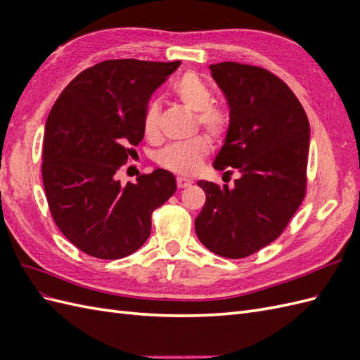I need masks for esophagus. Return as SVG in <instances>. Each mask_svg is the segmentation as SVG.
I'll return each instance as SVG.
<instances>
[{
	"label": "esophagus",
	"mask_w": 360,
	"mask_h": 360,
	"mask_svg": "<svg viewBox=\"0 0 360 360\" xmlns=\"http://www.w3.org/2000/svg\"><path fill=\"white\" fill-rule=\"evenodd\" d=\"M191 184H192V181L189 179H186V177H177V188L179 189L188 188V186H191Z\"/></svg>",
	"instance_id": "34e87169"
}]
</instances>
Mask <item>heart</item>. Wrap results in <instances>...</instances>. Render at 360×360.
<instances>
[{
  "label": "heart",
  "instance_id": "obj_1",
  "mask_svg": "<svg viewBox=\"0 0 360 360\" xmlns=\"http://www.w3.org/2000/svg\"><path fill=\"white\" fill-rule=\"evenodd\" d=\"M174 94L186 110L197 112V126L216 141L224 139L231 126V115L225 106L213 102V90L200 75L184 73L174 85ZM160 103L150 102L144 114V132L147 136L159 134ZM212 144L209 138L197 136L186 143H174L162 148L156 155V162L160 167L172 172L192 176L198 172L202 160L209 156Z\"/></svg>",
  "mask_w": 360,
  "mask_h": 360
}]
</instances>
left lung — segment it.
<instances>
[{"label":"left lung","mask_w":360,"mask_h":360,"mask_svg":"<svg viewBox=\"0 0 360 360\" xmlns=\"http://www.w3.org/2000/svg\"><path fill=\"white\" fill-rule=\"evenodd\" d=\"M212 76L230 106L231 126L213 167L240 177L230 189L198 181L205 204L195 219L213 254L245 258L282 234L307 195L309 122L290 86L271 72L224 61Z\"/></svg>","instance_id":"8db88e82"}]
</instances>
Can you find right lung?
I'll return each mask as SVG.
<instances>
[{
    "label": "right lung",
    "mask_w": 360,
    "mask_h": 360,
    "mask_svg": "<svg viewBox=\"0 0 360 360\" xmlns=\"http://www.w3.org/2000/svg\"><path fill=\"white\" fill-rule=\"evenodd\" d=\"M180 61L106 60L85 69L53 103L43 136L41 177L51 216L84 254L118 259L151 231V213L176 192L165 169L124 186L117 172L144 138L151 94Z\"/></svg>",
    "instance_id": "1"
}]
</instances>
